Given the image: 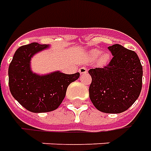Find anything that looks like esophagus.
Returning <instances> with one entry per match:
<instances>
[{
	"mask_svg": "<svg viewBox=\"0 0 151 151\" xmlns=\"http://www.w3.org/2000/svg\"><path fill=\"white\" fill-rule=\"evenodd\" d=\"M79 73H81V74H84V73H87V68L86 67H81V68H79Z\"/></svg>",
	"mask_w": 151,
	"mask_h": 151,
	"instance_id": "1",
	"label": "esophagus"
}]
</instances>
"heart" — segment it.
Here are the masks:
<instances>
[{
    "label": "heart",
    "mask_w": 151,
    "mask_h": 151,
    "mask_svg": "<svg viewBox=\"0 0 151 151\" xmlns=\"http://www.w3.org/2000/svg\"><path fill=\"white\" fill-rule=\"evenodd\" d=\"M100 53H101V51L99 50H91L90 52H89V56H90L91 58H96L100 55ZM109 59V55L108 54H103L101 56V58H100V63L101 64H105L106 61L108 60Z\"/></svg>",
    "instance_id": "b5f03b06"
}]
</instances>
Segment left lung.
I'll use <instances>...</instances> for the list:
<instances>
[{
    "label": "left lung",
    "instance_id": "1",
    "mask_svg": "<svg viewBox=\"0 0 151 151\" xmlns=\"http://www.w3.org/2000/svg\"><path fill=\"white\" fill-rule=\"evenodd\" d=\"M113 55L104 68L90 69L89 96L101 112L119 114L133 105L141 93L143 70L137 53L119 44L109 46Z\"/></svg>",
    "mask_w": 151,
    "mask_h": 151
}]
</instances>
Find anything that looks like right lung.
Segmentation results:
<instances>
[{
    "label": "right lung",
    "mask_w": 151,
    "mask_h": 151,
    "mask_svg": "<svg viewBox=\"0 0 151 151\" xmlns=\"http://www.w3.org/2000/svg\"><path fill=\"white\" fill-rule=\"evenodd\" d=\"M47 45L32 42L15 51L9 66V91L23 107L32 113L53 111L60 106L68 85L80 73L65 74L55 71L39 75L32 71L31 59L35 54L48 48Z\"/></svg>",
    "instance_id": "right-lung-1"
}]
</instances>
